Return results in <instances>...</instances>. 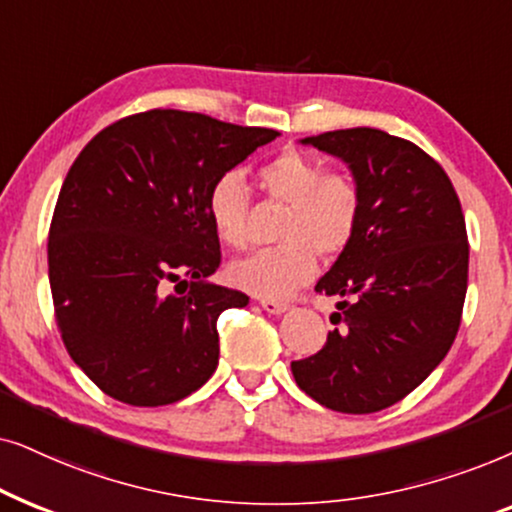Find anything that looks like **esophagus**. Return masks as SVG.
<instances>
[{"mask_svg": "<svg viewBox=\"0 0 512 512\" xmlns=\"http://www.w3.org/2000/svg\"><path fill=\"white\" fill-rule=\"evenodd\" d=\"M260 306L267 313H283L288 309V304L281 302V299H271V297H260Z\"/></svg>", "mask_w": 512, "mask_h": 512, "instance_id": "34e87169", "label": "esophagus"}]
</instances>
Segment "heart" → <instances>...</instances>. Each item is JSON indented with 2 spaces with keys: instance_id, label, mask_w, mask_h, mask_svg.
<instances>
[{
  "instance_id": "b5f03b06",
  "label": "heart",
  "mask_w": 512,
  "mask_h": 512,
  "mask_svg": "<svg viewBox=\"0 0 512 512\" xmlns=\"http://www.w3.org/2000/svg\"><path fill=\"white\" fill-rule=\"evenodd\" d=\"M260 185L274 201L288 203L278 238L229 267V281L252 295L288 297L309 281L320 255H337L353 241L363 215V192L344 170H325L302 152H283L260 170ZM250 192L238 173L217 177L208 192L215 236L231 250L248 248Z\"/></svg>"
}]
</instances>
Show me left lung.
<instances>
[{
  "label": "left lung",
  "mask_w": 512,
  "mask_h": 512,
  "mask_svg": "<svg viewBox=\"0 0 512 512\" xmlns=\"http://www.w3.org/2000/svg\"><path fill=\"white\" fill-rule=\"evenodd\" d=\"M302 142L349 163L363 215L316 283L342 299L337 327L290 367L327 410L372 414L412 393L452 349L468 288L466 220L452 180L410 140L346 128Z\"/></svg>",
  "instance_id": "left-lung-1"
}]
</instances>
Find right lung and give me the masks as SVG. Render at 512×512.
<instances>
[{"mask_svg": "<svg viewBox=\"0 0 512 512\" xmlns=\"http://www.w3.org/2000/svg\"><path fill=\"white\" fill-rule=\"evenodd\" d=\"M276 135L149 109L72 163L49 229L53 309L67 353L109 398L170 405L213 377L217 318L248 295L206 281L222 260L208 192Z\"/></svg>", "mask_w": 512, "mask_h": 512, "instance_id": "obj_1", "label": "right lung"}]
</instances>
